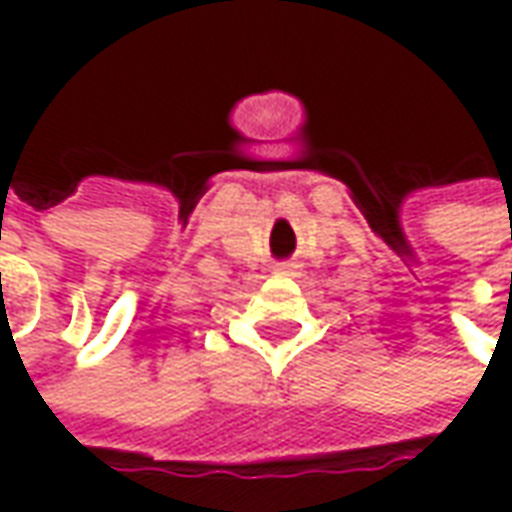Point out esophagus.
<instances>
[{"label": "esophagus", "instance_id": "34e87169", "mask_svg": "<svg viewBox=\"0 0 512 512\" xmlns=\"http://www.w3.org/2000/svg\"><path fill=\"white\" fill-rule=\"evenodd\" d=\"M293 271H296L293 263H277V266H274V274H279V277H290Z\"/></svg>", "mask_w": 512, "mask_h": 512}]
</instances>
